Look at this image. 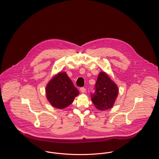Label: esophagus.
<instances>
[{"label":"esophagus","instance_id":"esophagus-1","mask_svg":"<svg viewBox=\"0 0 159 159\" xmlns=\"http://www.w3.org/2000/svg\"><path fill=\"white\" fill-rule=\"evenodd\" d=\"M80 91H81V92H82V93H84L86 91V89L85 88L82 87V88H80Z\"/></svg>","mask_w":159,"mask_h":159}]
</instances>
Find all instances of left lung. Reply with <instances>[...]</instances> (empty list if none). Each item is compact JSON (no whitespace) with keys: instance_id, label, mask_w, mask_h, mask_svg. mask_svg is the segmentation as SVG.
Returning a JSON list of instances; mask_svg holds the SVG:
<instances>
[{"instance_id":"left-lung-1","label":"left lung","mask_w":159,"mask_h":159,"mask_svg":"<svg viewBox=\"0 0 159 159\" xmlns=\"http://www.w3.org/2000/svg\"><path fill=\"white\" fill-rule=\"evenodd\" d=\"M118 92L117 86L106 73L101 72L95 85V91L91 93V99L98 110H108L113 106Z\"/></svg>"}]
</instances>
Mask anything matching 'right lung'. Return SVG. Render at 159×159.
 <instances>
[{
  "instance_id": "add662e5",
  "label": "right lung",
  "mask_w": 159,
  "mask_h": 159,
  "mask_svg": "<svg viewBox=\"0 0 159 159\" xmlns=\"http://www.w3.org/2000/svg\"><path fill=\"white\" fill-rule=\"evenodd\" d=\"M46 97L55 108L62 109L70 106L79 93L66 73L54 76L46 88Z\"/></svg>"
}]
</instances>
